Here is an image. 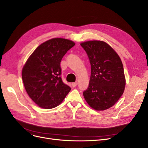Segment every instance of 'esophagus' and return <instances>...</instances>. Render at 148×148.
<instances>
[{"label": "esophagus", "mask_w": 148, "mask_h": 148, "mask_svg": "<svg viewBox=\"0 0 148 148\" xmlns=\"http://www.w3.org/2000/svg\"><path fill=\"white\" fill-rule=\"evenodd\" d=\"M77 85V82H74V83H72V86L73 87H75Z\"/></svg>", "instance_id": "34e87169"}]
</instances>
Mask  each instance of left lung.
I'll return each instance as SVG.
<instances>
[{
    "mask_svg": "<svg viewBox=\"0 0 148 148\" xmlns=\"http://www.w3.org/2000/svg\"><path fill=\"white\" fill-rule=\"evenodd\" d=\"M91 64L89 86L83 94L88 104L97 111L112 107L123 94L126 85L124 69L117 53L100 40L81 43Z\"/></svg>",
    "mask_w": 148,
    "mask_h": 148,
    "instance_id": "obj_1",
    "label": "left lung"
}]
</instances>
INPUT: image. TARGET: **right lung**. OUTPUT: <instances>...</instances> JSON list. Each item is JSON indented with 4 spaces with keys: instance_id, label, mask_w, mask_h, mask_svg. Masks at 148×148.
<instances>
[{
    "instance_id": "1",
    "label": "right lung",
    "mask_w": 148,
    "mask_h": 148,
    "mask_svg": "<svg viewBox=\"0 0 148 148\" xmlns=\"http://www.w3.org/2000/svg\"><path fill=\"white\" fill-rule=\"evenodd\" d=\"M74 45L68 39L52 38L40 45L25 63L22 71L23 85L39 107L48 110L57 106L71 89L62 80L60 62Z\"/></svg>"
}]
</instances>
